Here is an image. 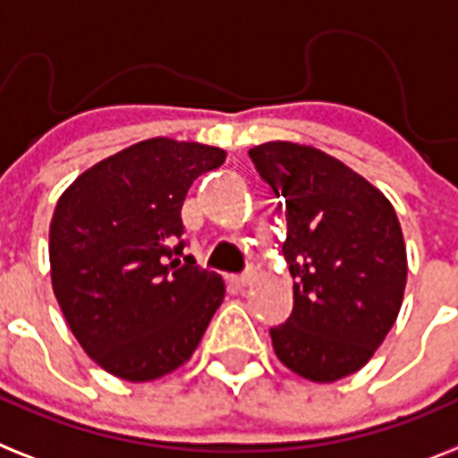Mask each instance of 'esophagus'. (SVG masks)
I'll return each mask as SVG.
<instances>
[{
  "mask_svg": "<svg viewBox=\"0 0 458 458\" xmlns=\"http://www.w3.org/2000/svg\"><path fill=\"white\" fill-rule=\"evenodd\" d=\"M232 285H233V288H238V290L250 288L252 278H250V276H236V278H232Z\"/></svg>",
  "mask_w": 458,
  "mask_h": 458,
  "instance_id": "34e87169",
  "label": "esophagus"
}]
</instances>
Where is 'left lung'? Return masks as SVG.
I'll use <instances>...</instances> for the list:
<instances>
[{
	"label": "left lung",
	"mask_w": 458,
	"mask_h": 458,
	"mask_svg": "<svg viewBox=\"0 0 458 458\" xmlns=\"http://www.w3.org/2000/svg\"><path fill=\"white\" fill-rule=\"evenodd\" d=\"M252 164L285 201L283 255L293 316L271 330L278 360L330 384L368 365L398 318L407 250L395 208L339 158L274 140L252 147Z\"/></svg>",
	"instance_id": "1"
}]
</instances>
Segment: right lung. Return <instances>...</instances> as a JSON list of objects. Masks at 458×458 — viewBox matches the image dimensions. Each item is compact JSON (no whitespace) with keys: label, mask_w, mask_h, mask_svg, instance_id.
Returning <instances> with one entry per match:
<instances>
[{"label":"right lung","mask_w":458,"mask_h":458,"mask_svg":"<svg viewBox=\"0 0 458 458\" xmlns=\"http://www.w3.org/2000/svg\"><path fill=\"white\" fill-rule=\"evenodd\" d=\"M226 152L142 140L90 165L63 191L48 229L53 294L105 372L142 384L182 368L225 300L220 276L180 267L184 196Z\"/></svg>","instance_id":"right-lung-1"}]
</instances>
